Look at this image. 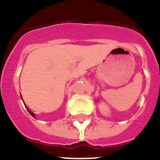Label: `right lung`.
Wrapping results in <instances>:
<instances>
[{
    "instance_id": "add662e5",
    "label": "right lung",
    "mask_w": 160,
    "mask_h": 160,
    "mask_svg": "<svg viewBox=\"0 0 160 160\" xmlns=\"http://www.w3.org/2000/svg\"><path fill=\"white\" fill-rule=\"evenodd\" d=\"M21 99H22V98H21ZM26 109H27V110H28V111H29V113H30V114H31V115H32V116L35 117V114H34V113H32V112H31V110H30V109H29L28 108H27V107H26Z\"/></svg>"
}]
</instances>
